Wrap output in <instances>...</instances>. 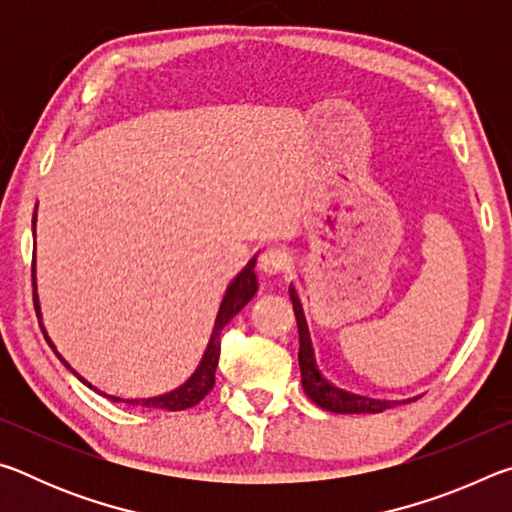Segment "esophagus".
Instances as JSON below:
<instances>
[{
    "label": "esophagus",
    "mask_w": 512,
    "mask_h": 512,
    "mask_svg": "<svg viewBox=\"0 0 512 512\" xmlns=\"http://www.w3.org/2000/svg\"><path fill=\"white\" fill-rule=\"evenodd\" d=\"M289 264H291V253H289V248H284V246L266 248L257 259L259 271L266 275H277L280 271H284Z\"/></svg>",
    "instance_id": "obj_1"
}]
</instances>
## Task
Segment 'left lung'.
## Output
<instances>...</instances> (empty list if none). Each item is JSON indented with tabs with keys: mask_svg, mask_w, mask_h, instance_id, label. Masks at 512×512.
<instances>
[{
	"mask_svg": "<svg viewBox=\"0 0 512 512\" xmlns=\"http://www.w3.org/2000/svg\"><path fill=\"white\" fill-rule=\"evenodd\" d=\"M289 296L298 320V336H300L298 363H300V375H302V388H305V393L311 402L318 404L320 409L332 411V413H381L386 409H393L397 404L415 400V397H409V400H402V402L379 400V397L352 391V388L334 381V377L325 370V363L320 359V352L316 350L314 339H311V329L307 323L305 309H302L298 289L293 287V284L289 287Z\"/></svg>",
	"mask_w": 512,
	"mask_h": 512,
	"instance_id": "left-lung-1",
	"label": "left lung"
}]
</instances>
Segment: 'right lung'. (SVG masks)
<instances>
[{
    "label": "right lung",
    "instance_id": "add662e5",
    "mask_svg": "<svg viewBox=\"0 0 512 512\" xmlns=\"http://www.w3.org/2000/svg\"><path fill=\"white\" fill-rule=\"evenodd\" d=\"M36 212H38V205H36ZM36 212H33V228H36ZM33 232H36V230H33ZM255 264H257V255L250 259V262L244 268H241V273L228 284V289H225V296L221 300L219 314H216V320H214V329H212L210 343H207L203 359H201V363H198V368L192 372V377H189L185 384H180L178 388H173V391L162 393V395H155V397H137V400H124V397H115V395L101 393L97 386H92L88 379H83L79 372H76L72 366H69L63 354L56 350L54 341L49 339L45 325H42L38 287H36V266H33V305H36L40 329H42V334H45L49 348L54 350L56 357L65 363V368L72 370L74 375L79 377L85 386L92 388V391L101 393L103 397H108V400H112V402H126V404H133V406H146V409H160V411H185V409H189V406H196L207 393L212 391L214 372H216V366H219V354H221V329L228 325L230 320L235 318L239 311L244 309L248 302L253 300L255 293H257L259 284H257Z\"/></svg>",
    "mask_w": 512,
    "mask_h": 512
}]
</instances>
